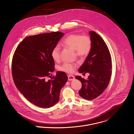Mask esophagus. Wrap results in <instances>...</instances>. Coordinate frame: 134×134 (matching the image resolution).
<instances>
[{
  "label": "esophagus",
  "mask_w": 134,
  "mask_h": 134,
  "mask_svg": "<svg viewBox=\"0 0 134 134\" xmlns=\"http://www.w3.org/2000/svg\"><path fill=\"white\" fill-rule=\"evenodd\" d=\"M68 80H69V81H72V80H74V79H75V77L74 76H72V75H68Z\"/></svg>",
  "instance_id": "obj_1"
}]
</instances>
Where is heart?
Here are the masks:
<instances>
[{
	"instance_id": "b5f03b06",
	"label": "heart",
	"mask_w": 134,
	"mask_h": 134,
	"mask_svg": "<svg viewBox=\"0 0 134 134\" xmlns=\"http://www.w3.org/2000/svg\"><path fill=\"white\" fill-rule=\"evenodd\" d=\"M62 45L69 47L75 51L76 54L80 57L87 56L90 52L92 47V42L90 37L86 35L72 34L68 35L64 39ZM60 48L59 45L55 46L51 51V56L54 60L58 62L60 59ZM76 64L64 63L59 68L60 70L67 72H72L76 67Z\"/></svg>"
}]
</instances>
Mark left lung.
<instances>
[{"label":"left lung","instance_id":"1","mask_svg":"<svg viewBox=\"0 0 134 134\" xmlns=\"http://www.w3.org/2000/svg\"><path fill=\"white\" fill-rule=\"evenodd\" d=\"M92 47L85 61L79 68L80 73H89L87 80L81 76L76 78L81 81L79 94L82 98L92 100L101 94L108 87L112 74L111 56L102 37L94 31H90Z\"/></svg>","mask_w":134,"mask_h":134}]
</instances>
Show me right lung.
I'll use <instances>...</instances> for the list:
<instances>
[{"label":"right lung","instance_id":"right-lung-1","mask_svg":"<svg viewBox=\"0 0 134 134\" xmlns=\"http://www.w3.org/2000/svg\"><path fill=\"white\" fill-rule=\"evenodd\" d=\"M64 35L53 32L25 37L16 48L12 62L14 84L20 93L31 103L42 108H49L59 100L60 92L67 81L66 74L54 71L52 49Z\"/></svg>","mask_w":134,"mask_h":134}]
</instances>
